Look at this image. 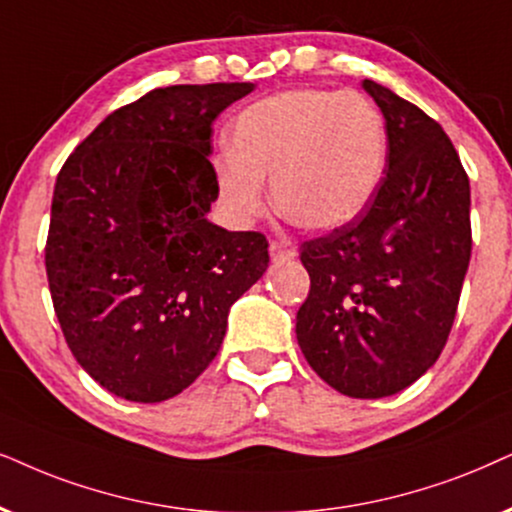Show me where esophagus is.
I'll use <instances>...</instances> for the list:
<instances>
[{
	"label": "esophagus",
	"instance_id": "obj_1",
	"mask_svg": "<svg viewBox=\"0 0 512 512\" xmlns=\"http://www.w3.org/2000/svg\"><path fill=\"white\" fill-rule=\"evenodd\" d=\"M269 255L274 262H286L290 257H295V245L283 241V238H276V241L269 243Z\"/></svg>",
	"mask_w": 512,
	"mask_h": 512
}]
</instances>
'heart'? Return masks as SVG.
I'll use <instances>...</instances> for the list:
<instances>
[{
  "label": "heart",
  "instance_id": "heart-1",
  "mask_svg": "<svg viewBox=\"0 0 512 512\" xmlns=\"http://www.w3.org/2000/svg\"><path fill=\"white\" fill-rule=\"evenodd\" d=\"M387 165V125L359 92L300 87L250 103L212 158L217 200L238 224L264 212V179L288 222L328 231L371 203Z\"/></svg>",
  "mask_w": 512,
  "mask_h": 512
}]
</instances>
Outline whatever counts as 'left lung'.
Masks as SVG:
<instances>
[{"label":"left lung","mask_w":512,"mask_h":512,"mask_svg":"<svg viewBox=\"0 0 512 512\" xmlns=\"http://www.w3.org/2000/svg\"><path fill=\"white\" fill-rule=\"evenodd\" d=\"M385 115L387 170L352 222L300 245L309 295L304 359L357 399L394 394L435 364L454 326L472 250L470 179L437 120L364 80Z\"/></svg>","instance_id":"1"}]
</instances>
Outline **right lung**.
<instances>
[{"instance_id":"right-lung-1","label":"right lung","mask_w":512,"mask_h":512,"mask_svg":"<svg viewBox=\"0 0 512 512\" xmlns=\"http://www.w3.org/2000/svg\"><path fill=\"white\" fill-rule=\"evenodd\" d=\"M250 82L172 84L118 108L56 177L44 264L70 352L141 404L217 357L231 304L269 267L260 231L210 224L212 122Z\"/></svg>"}]
</instances>
